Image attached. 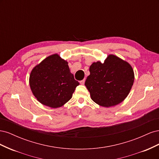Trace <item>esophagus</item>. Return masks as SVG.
<instances>
[{"label":"esophagus","mask_w":159,"mask_h":159,"mask_svg":"<svg viewBox=\"0 0 159 159\" xmlns=\"http://www.w3.org/2000/svg\"><path fill=\"white\" fill-rule=\"evenodd\" d=\"M80 84H81V85H84V83H85V79H84L83 80H81V81H80Z\"/></svg>","instance_id":"1"}]
</instances>
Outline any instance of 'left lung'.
Returning a JSON list of instances; mask_svg holds the SVG:
<instances>
[{"instance_id":"left-lung-1","label":"left lung","mask_w":159,"mask_h":159,"mask_svg":"<svg viewBox=\"0 0 159 159\" xmlns=\"http://www.w3.org/2000/svg\"><path fill=\"white\" fill-rule=\"evenodd\" d=\"M85 85L95 103L105 107L115 106L127 98L134 82V72L127 61L109 55L104 63L94 62Z\"/></svg>"}]
</instances>
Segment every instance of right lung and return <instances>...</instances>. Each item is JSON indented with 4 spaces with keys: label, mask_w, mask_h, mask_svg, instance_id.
<instances>
[{
    "label": "right lung",
    "mask_w": 159,
    "mask_h": 159,
    "mask_svg": "<svg viewBox=\"0 0 159 159\" xmlns=\"http://www.w3.org/2000/svg\"><path fill=\"white\" fill-rule=\"evenodd\" d=\"M68 63L53 54L35 66L30 75V86L34 95L42 104L60 107L71 98L80 83L74 79Z\"/></svg>",
    "instance_id": "add662e5"
}]
</instances>
